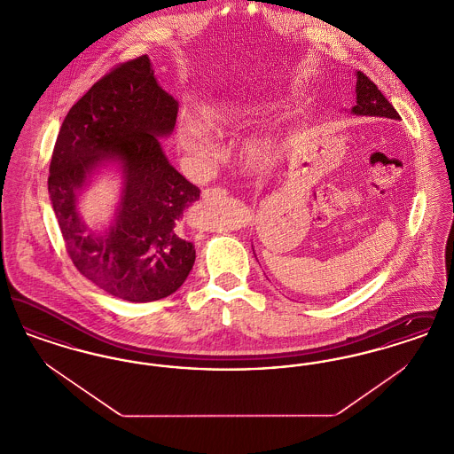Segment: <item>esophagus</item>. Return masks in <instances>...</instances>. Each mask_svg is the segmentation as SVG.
Segmentation results:
<instances>
[{
  "mask_svg": "<svg viewBox=\"0 0 454 454\" xmlns=\"http://www.w3.org/2000/svg\"><path fill=\"white\" fill-rule=\"evenodd\" d=\"M224 195H228V191L224 187H209V189L202 191V199L204 200H213V199L224 197Z\"/></svg>",
  "mask_w": 454,
  "mask_h": 454,
  "instance_id": "1",
  "label": "esophagus"
}]
</instances>
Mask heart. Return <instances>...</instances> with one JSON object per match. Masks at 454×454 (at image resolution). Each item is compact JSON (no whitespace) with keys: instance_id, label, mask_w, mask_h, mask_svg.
Segmentation results:
<instances>
[{"instance_id":"obj_1","label":"heart","mask_w":454,"mask_h":454,"mask_svg":"<svg viewBox=\"0 0 454 454\" xmlns=\"http://www.w3.org/2000/svg\"><path fill=\"white\" fill-rule=\"evenodd\" d=\"M200 119L208 129L228 132L237 126L241 117L237 108L209 107L200 114ZM203 127L194 119L182 117L176 124V139L180 146L199 161H209L216 158L217 146L211 134L205 129H205ZM245 158L250 165L262 167L272 161L274 148L267 141H254L247 146Z\"/></svg>"}]
</instances>
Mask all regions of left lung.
Segmentation results:
<instances>
[{
  "label": "left lung",
  "mask_w": 454,
  "mask_h": 454,
  "mask_svg": "<svg viewBox=\"0 0 454 454\" xmlns=\"http://www.w3.org/2000/svg\"><path fill=\"white\" fill-rule=\"evenodd\" d=\"M357 102L352 107V112L357 115H371V117H385V119H395L398 121L400 115L393 108L385 95L378 90V87L367 78L363 71H357Z\"/></svg>",
  "instance_id": "left-lung-1"
}]
</instances>
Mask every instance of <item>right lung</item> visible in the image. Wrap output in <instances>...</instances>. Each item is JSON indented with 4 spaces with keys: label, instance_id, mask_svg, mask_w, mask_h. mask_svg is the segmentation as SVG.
<instances>
[{
    "label": "right lung",
    "instance_id": "obj_1",
    "mask_svg": "<svg viewBox=\"0 0 454 454\" xmlns=\"http://www.w3.org/2000/svg\"><path fill=\"white\" fill-rule=\"evenodd\" d=\"M178 104L158 87L150 58L112 67L69 108L49 165L47 187L67 255L108 294L148 302L173 294L194 265L182 215L199 187L168 163L160 137L175 128ZM121 161L123 199L106 236L87 234L75 197L89 173Z\"/></svg>",
    "mask_w": 454,
    "mask_h": 454
}]
</instances>
